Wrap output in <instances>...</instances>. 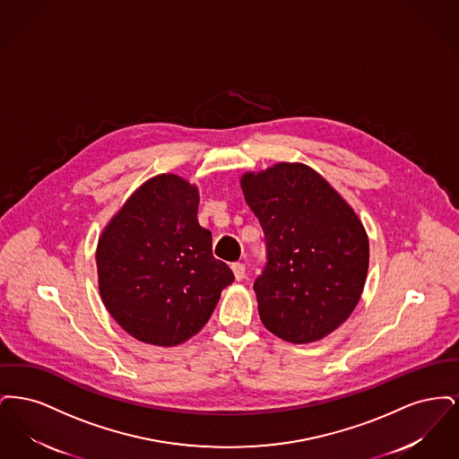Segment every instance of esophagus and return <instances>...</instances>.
<instances>
[{"label": "esophagus", "mask_w": 459, "mask_h": 459, "mask_svg": "<svg viewBox=\"0 0 459 459\" xmlns=\"http://www.w3.org/2000/svg\"><path fill=\"white\" fill-rule=\"evenodd\" d=\"M232 272H234L236 281H242V279L246 277V266H244V263H234V264H232Z\"/></svg>", "instance_id": "esophagus-1"}]
</instances>
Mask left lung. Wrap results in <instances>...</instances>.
<instances>
[{
	"label": "left lung",
	"mask_w": 459,
	"mask_h": 459,
	"mask_svg": "<svg viewBox=\"0 0 459 459\" xmlns=\"http://www.w3.org/2000/svg\"><path fill=\"white\" fill-rule=\"evenodd\" d=\"M266 263L253 289L263 325L292 344L324 339L348 320L368 272V238L350 204L301 163L246 174Z\"/></svg>",
	"instance_id": "8db88e82"
}]
</instances>
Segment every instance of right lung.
Here are the masks:
<instances>
[{
    "label": "right lung",
    "mask_w": 459,
    "mask_h": 459,
    "mask_svg": "<svg viewBox=\"0 0 459 459\" xmlns=\"http://www.w3.org/2000/svg\"><path fill=\"white\" fill-rule=\"evenodd\" d=\"M199 195L174 174L144 182L98 242L100 294L117 324L137 341L175 346L210 320L234 282L213 258L212 232L197 223Z\"/></svg>",
    "instance_id": "obj_1"
}]
</instances>
